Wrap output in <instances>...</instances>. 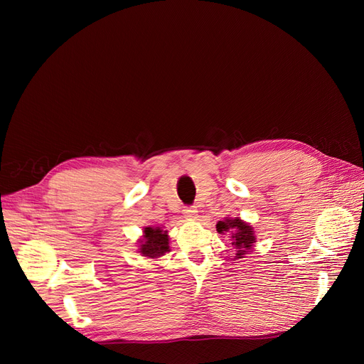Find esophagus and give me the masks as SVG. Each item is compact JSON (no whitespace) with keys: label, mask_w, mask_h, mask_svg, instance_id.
Instances as JSON below:
<instances>
[{"label":"esophagus","mask_w":364,"mask_h":364,"mask_svg":"<svg viewBox=\"0 0 364 364\" xmlns=\"http://www.w3.org/2000/svg\"><path fill=\"white\" fill-rule=\"evenodd\" d=\"M183 215L188 220H194V218H197V209L194 206H186L183 209Z\"/></svg>","instance_id":"esophagus-1"}]
</instances>
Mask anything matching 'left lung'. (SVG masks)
Instances as JSON below:
<instances>
[{
	"instance_id": "obj_1",
	"label": "left lung",
	"mask_w": 364,
	"mask_h": 364,
	"mask_svg": "<svg viewBox=\"0 0 364 364\" xmlns=\"http://www.w3.org/2000/svg\"><path fill=\"white\" fill-rule=\"evenodd\" d=\"M217 232L226 235L229 238L230 243L234 247V261L245 258L249 252L253 250L257 243V235H255V229L252 228L250 223L241 220L240 217H226L215 225Z\"/></svg>"
}]
</instances>
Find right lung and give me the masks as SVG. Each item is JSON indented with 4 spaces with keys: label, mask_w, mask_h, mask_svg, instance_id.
I'll use <instances>...</instances> for the list:
<instances>
[{
    "label": "right lung",
    "mask_w": 364,
    "mask_h": 364,
    "mask_svg": "<svg viewBox=\"0 0 364 364\" xmlns=\"http://www.w3.org/2000/svg\"><path fill=\"white\" fill-rule=\"evenodd\" d=\"M138 245V252L142 257L150 259L164 257L165 253L170 252L168 230H164L161 226H146L142 229Z\"/></svg>",
    "instance_id": "add662e5"
}]
</instances>
